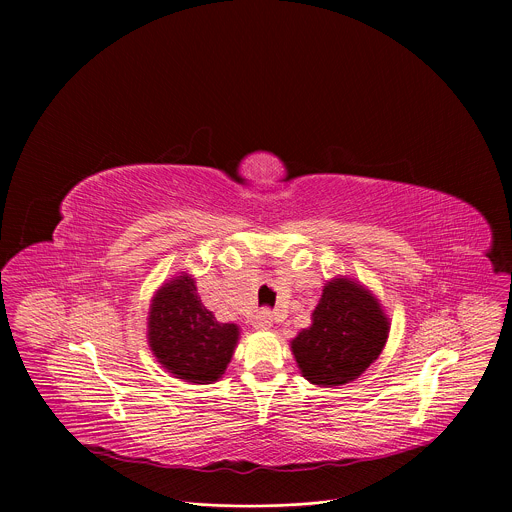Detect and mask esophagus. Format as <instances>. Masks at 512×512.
<instances>
[{
    "mask_svg": "<svg viewBox=\"0 0 512 512\" xmlns=\"http://www.w3.org/2000/svg\"><path fill=\"white\" fill-rule=\"evenodd\" d=\"M271 324H273V316H271L269 310H261V312L255 316V320H253V326H255L257 330H269Z\"/></svg>",
    "mask_w": 512,
    "mask_h": 512,
    "instance_id": "1",
    "label": "esophagus"
}]
</instances>
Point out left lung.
I'll return each instance as SVG.
<instances>
[{
	"mask_svg": "<svg viewBox=\"0 0 512 512\" xmlns=\"http://www.w3.org/2000/svg\"><path fill=\"white\" fill-rule=\"evenodd\" d=\"M389 318L371 291L348 277L322 289L312 326L291 340L302 377L312 385L338 387L358 379L379 358Z\"/></svg>",
	"mask_w": 512,
	"mask_h": 512,
	"instance_id": "1",
	"label": "left lung"
}]
</instances>
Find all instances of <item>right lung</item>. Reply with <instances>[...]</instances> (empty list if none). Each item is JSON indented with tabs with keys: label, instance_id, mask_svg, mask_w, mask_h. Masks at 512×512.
<instances>
[{
	"label": "right lung",
	"instance_id": "1",
	"mask_svg": "<svg viewBox=\"0 0 512 512\" xmlns=\"http://www.w3.org/2000/svg\"><path fill=\"white\" fill-rule=\"evenodd\" d=\"M148 342L158 362L176 379L208 385L225 375L239 342V326L216 322L196 294L194 277L182 271L156 291Z\"/></svg>",
	"mask_w": 512,
	"mask_h": 512
}]
</instances>
